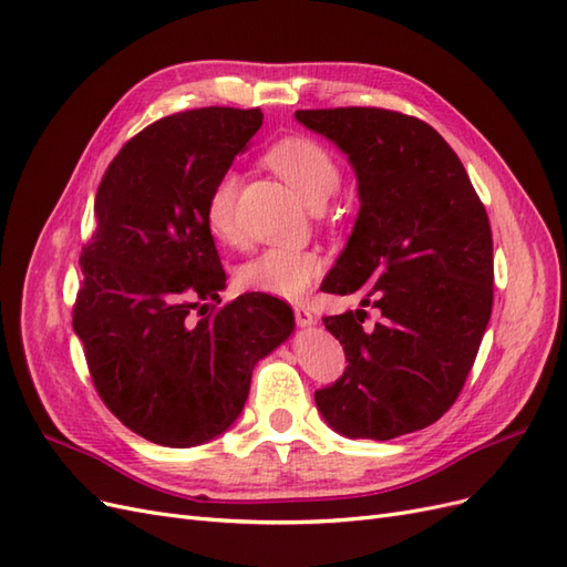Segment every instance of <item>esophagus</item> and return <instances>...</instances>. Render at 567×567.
Instances as JSON below:
<instances>
[{"instance_id": "1", "label": "esophagus", "mask_w": 567, "mask_h": 567, "mask_svg": "<svg viewBox=\"0 0 567 567\" xmlns=\"http://www.w3.org/2000/svg\"><path fill=\"white\" fill-rule=\"evenodd\" d=\"M293 315H296L298 326H302V329H305V326H312V323L317 321V319H315V315H312L310 310H307L305 305H296V307H293Z\"/></svg>"}]
</instances>
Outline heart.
I'll return each instance as SVG.
<instances>
[{
	"label": "heart",
	"mask_w": 567,
	"mask_h": 567,
	"mask_svg": "<svg viewBox=\"0 0 567 567\" xmlns=\"http://www.w3.org/2000/svg\"><path fill=\"white\" fill-rule=\"evenodd\" d=\"M267 163L293 186V192L310 208L323 205L340 186V167L331 151L312 140H305V136H293V140L271 146L267 151ZM236 198L238 177L229 169L217 177L208 194V203H205V221L221 244H236L241 236L236 225ZM321 271L323 260L317 250L277 246L255 255L238 269V284L252 293L296 300L310 290Z\"/></svg>",
	"instance_id": "obj_1"
}]
</instances>
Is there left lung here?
Instances as JSON below:
<instances>
[{"label": "left lung", "instance_id": "left-lung-1", "mask_svg": "<svg viewBox=\"0 0 567 567\" xmlns=\"http://www.w3.org/2000/svg\"><path fill=\"white\" fill-rule=\"evenodd\" d=\"M307 130L346 153L359 215L323 279L336 296L362 293L364 310L323 317L346 350L340 379L315 392L346 437L392 440L435 423L466 383L492 315V229L483 200L442 136L385 109L296 111Z\"/></svg>", "mask_w": 567, "mask_h": 567}]
</instances>
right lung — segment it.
I'll list each match as a JSON object with an SVG mask.
<instances>
[{"mask_svg": "<svg viewBox=\"0 0 567 567\" xmlns=\"http://www.w3.org/2000/svg\"><path fill=\"white\" fill-rule=\"evenodd\" d=\"M260 127V109L161 117L120 148L99 184L73 329L104 404L163 447L225 433L255 364L293 333V310L279 298L200 305L219 302L227 281L205 203Z\"/></svg>", "mask_w": 567, "mask_h": 567, "instance_id": "add662e5", "label": "right lung"}]
</instances>
